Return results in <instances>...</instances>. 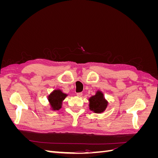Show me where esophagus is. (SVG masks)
I'll return each mask as SVG.
<instances>
[{"instance_id":"34e87169","label":"esophagus","mask_w":158,"mask_h":158,"mask_svg":"<svg viewBox=\"0 0 158 158\" xmlns=\"http://www.w3.org/2000/svg\"><path fill=\"white\" fill-rule=\"evenodd\" d=\"M77 96H78V97H81L82 95V92H80V93H77Z\"/></svg>"}]
</instances>
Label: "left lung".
Listing matches in <instances>:
<instances>
[{
	"label": "left lung",
	"instance_id": "1",
	"mask_svg": "<svg viewBox=\"0 0 158 158\" xmlns=\"http://www.w3.org/2000/svg\"><path fill=\"white\" fill-rule=\"evenodd\" d=\"M89 109L95 113H102L106 111L108 106V101L104 96L103 93L98 90L94 95L88 99Z\"/></svg>",
	"mask_w": 158,
	"mask_h": 158
}]
</instances>
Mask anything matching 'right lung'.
<instances>
[{"instance_id":"1","label":"right lung","mask_w":158,"mask_h":158,"mask_svg":"<svg viewBox=\"0 0 158 158\" xmlns=\"http://www.w3.org/2000/svg\"><path fill=\"white\" fill-rule=\"evenodd\" d=\"M67 96L68 94L64 93L60 89H56L52 91L47 97L50 109L52 111H59L62 108L63 102Z\"/></svg>"}]
</instances>
